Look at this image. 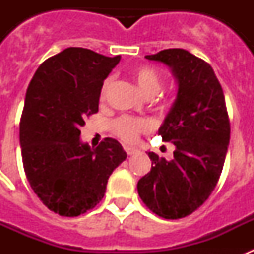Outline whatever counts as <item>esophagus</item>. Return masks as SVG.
<instances>
[{
	"mask_svg": "<svg viewBox=\"0 0 254 254\" xmlns=\"http://www.w3.org/2000/svg\"><path fill=\"white\" fill-rule=\"evenodd\" d=\"M125 150H126V152H127V154H128V155L137 154V152L140 151V150H138L137 147H133V146H125Z\"/></svg>",
	"mask_w": 254,
	"mask_h": 254,
	"instance_id": "obj_1",
	"label": "esophagus"
}]
</instances>
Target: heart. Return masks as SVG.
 I'll return each mask as SVG.
<instances>
[{"label": "heart", "mask_w": 254, "mask_h": 254, "mask_svg": "<svg viewBox=\"0 0 254 254\" xmlns=\"http://www.w3.org/2000/svg\"><path fill=\"white\" fill-rule=\"evenodd\" d=\"M132 77L136 81L137 86L140 87V90L142 94L146 96H154L158 93L160 89V75L155 68L149 66H140L132 71ZM111 85V80L103 84L102 93L100 96L102 99L107 94L108 89ZM149 122L145 120H140V118H133V117L122 116L120 118H117L113 123H112V129H113L114 134H117L121 140L125 142H133L138 138L141 132H145L149 129Z\"/></svg>", "instance_id": "obj_1"}]
</instances>
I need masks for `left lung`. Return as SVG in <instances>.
<instances>
[{"instance_id": "8db88e82", "label": "left lung", "mask_w": 254, "mask_h": 254, "mask_svg": "<svg viewBox=\"0 0 254 254\" xmlns=\"http://www.w3.org/2000/svg\"><path fill=\"white\" fill-rule=\"evenodd\" d=\"M147 60L167 64L178 84L158 133L173 142L174 158L149 152L151 170L138 181L142 202L164 219H181L205 202L224 167L230 122L223 89L207 62L186 49H164Z\"/></svg>"}]
</instances>
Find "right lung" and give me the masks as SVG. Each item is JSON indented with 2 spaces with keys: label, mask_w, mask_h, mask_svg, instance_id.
<instances>
[{
  "label": "right lung",
  "mask_w": 254,
  "mask_h": 254,
  "mask_svg": "<svg viewBox=\"0 0 254 254\" xmlns=\"http://www.w3.org/2000/svg\"><path fill=\"white\" fill-rule=\"evenodd\" d=\"M121 56L69 47L38 67L20 121L24 170L40 201L61 216H78L104 197L108 178L127 154L114 138L81 142L85 118L98 112L103 82Z\"/></svg>",
  "instance_id": "add662e5"
}]
</instances>
